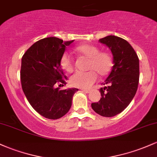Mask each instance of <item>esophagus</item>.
<instances>
[{"label":"esophagus","instance_id":"1","mask_svg":"<svg viewBox=\"0 0 157 157\" xmlns=\"http://www.w3.org/2000/svg\"><path fill=\"white\" fill-rule=\"evenodd\" d=\"M82 91L86 93H89V92H90V90H89V89H82Z\"/></svg>","mask_w":157,"mask_h":157}]
</instances>
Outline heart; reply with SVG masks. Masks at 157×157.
Here are the masks:
<instances>
[{
  "mask_svg": "<svg viewBox=\"0 0 157 157\" xmlns=\"http://www.w3.org/2000/svg\"><path fill=\"white\" fill-rule=\"evenodd\" d=\"M76 52L89 59L86 72H76L70 78L71 85L75 87L87 89L97 80V75L104 77L109 73L113 67V58L108 53L100 52L99 48L92 44H85L77 46ZM62 68L68 73L73 71L74 60L68 53H64L60 59Z\"/></svg>",
  "mask_w": 157,
  "mask_h": 157,
  "instance_id": "obj_1",
  "label": "heart"
}]
</instances>
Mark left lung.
<instances>
[{"mask_svg": "<svg viewBox=\"0 0 157 157\" xmlns=\"http://www.w3.org/2000/svg\"><path fill=\"white\" fill-rule=\"evenodd\" d=\"M113 56V66L100 89L101 98L92 108L101 116L113 117L124 111L136 93L139 80V60L134 49L122 38L108 36L99 39Z\"/></svg>", "mask_w": 157, "mask_h": 157, "instance_id": "obj_1", "label": "left lung"}]
</instances>
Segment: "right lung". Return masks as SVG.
Here are the masks:
<instances>
[{"mask_svg": "<svg viewBox=\"0 0 157 157\" xmlns=\"http://www.w3.org/2000/svg\"><path fill=\"white\" fill-rule=\"evenodd\" d=\"M74 40L63 42L56 37L40 39L26 51L21 59V82L27 101L38 113L58 119L69 111L75 88L59 90L58 82L66 80L60 59Z\"/></svg>", "mask_w": 157, "mask_h": 157, "instance_id": "obj_1", "label": "right lung"}]
</instances>
